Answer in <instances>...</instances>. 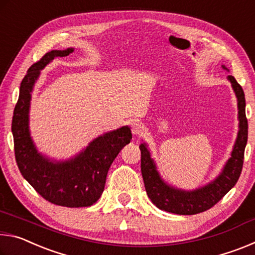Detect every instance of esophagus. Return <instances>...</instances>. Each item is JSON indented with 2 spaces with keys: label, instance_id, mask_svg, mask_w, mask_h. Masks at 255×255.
Listing matches in <instances>:
<instances>
[{
  "label": "esophagus",
  "instance_id": "34e87169",
  "mask_svg": "<svg viewBox=\"0 0 255 255\" xmlns=\"http://www.w3.org/2000/svg\"><path fill=\"white\" fill-rule=\"evenodd\" d=\"M144 131V126L141 125V123H133L132 126H131V132L133 133L135 136H139L140 133H143Z\"/></svg>",
  "mask_w": 255,
  "mask_h": 255
}]
</instances>
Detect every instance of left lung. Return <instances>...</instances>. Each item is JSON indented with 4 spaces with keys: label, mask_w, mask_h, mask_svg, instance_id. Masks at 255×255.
<instances>
[{
    "label": "left lung",
    "mask_w": 255,
    "mask_h": 255,
    "mask_svg": "<svg viewBox=\"0 0 255 255\" xmlns=\"http://www.w3.org/2000/svg\"><path fill=\"white\" fill-rule=\"evenodd\" d=\"M224 70L227 68L223 65ZM237 98L239 108V133L225 166L217 178L210 183L192 191H185L164 182L156 170L154 159L145 143L140 144L141 174L146 192L153 204L161 210L178 215H196L210 209L230 191L239 180L243 169L244 150L248 143V119L245 116V96L242 86L237 83L234 76L228 75Z\"/></svg>",
    "instance_id": "left-lung-1"
}]
</instances>
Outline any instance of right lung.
Here are the masks:
<instances>
[{
    "instance_id": "right-lung-1",
    "label": "right lung",
    "mask_w": 255,
    "mask_h": 255,
    "mask_svg": "<svg viewBox=\"0 0 255 255\" xmlns=\"http://www.w3.org/2000/svg\"><path fill=\"white\" fill-rule=\"evenodd\" d=\"M73 51V48L51 50L29 68L20 85L12 118V133L15 161L23 178L51 204L79 208L93 205L101 197L109 167L124 146L130 143L131 131L128 126H124L103 133L67 161H53L38 152L29 131L33 85L47 64L55 57H65Z\"/></svg>"
}]
</instances>
